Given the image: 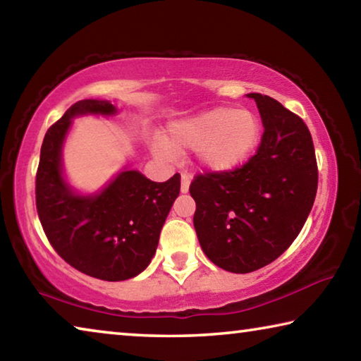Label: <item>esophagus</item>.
<instances>
[{
  "mask_svg": "<svg viewBox=\"0 0 361 361\" xmlns=\"http://www.w3.org/2000/svg\"><path fill=\"white\" fill-rule=\"evenodd\" d=\"M189 183H191V176L188 173L181 175V192H188L189 191Z\"/></svg>",
  "mask_w": 361,
  "mask_h": 361,
  "instance_id": "1",
  "label": "esophagus"
}]
</instances>
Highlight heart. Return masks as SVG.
I'll return each instance as SVG.
<instances>
[{
	"instance_id": "heart-1",
	"label": "heart",
	"mask_w": 361,
	"mask_h": 361,
	"mask_svg": "<svg viewBox=\"0 0 361 361\" xmlns=\"http://www.w3.org/2000/svg\"><path fill=\"white\" fill-rule=\"evenodd\" d=\"M259 122L253 113L232 106L175 122L170 127V145L175 149H202V162L212 170H231L245 162L259 140ZM161 157L172 159L175 151L167 143H156Z\"/></svg>"
}]
</instances>
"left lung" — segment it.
<instances>
[{
	"mask_svg": "<svg viewBox=\"0 0 361 361\" xmlns=\"http://www.w3.org/2000/svg\"><path fill=\"white\" fill-rule=\"evenodd\" d=\"M248 97L264 126L258 149L243 166L197 173L189 186L200 247L213 264L234 274L258 271L291 245L319 186L304 121L272 97Z\"/></svg>",
	"mask_w": 361,
	"mask_h": 361,
	"instance_id": "8db88e82",
	"label": "left lung"
}]
</instances>
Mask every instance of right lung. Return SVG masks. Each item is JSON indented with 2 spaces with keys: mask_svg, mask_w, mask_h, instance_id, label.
Masks as SVG:
<instances>
[{
  "mask_svg": "<svg viewBox=\"0 0 361 361\" xmlns=\"http://www.w3.org/2000/svg\"><path fill=\"white\" fill-rule=\"evenodd\" d=\"M108 102L82 100L49 127L36 172V210L49 243L60 258L85 276L119 282L138 276L156 253L159 234L180 194V173L156 183L126 170L94 197L66 186L60 149L71 118L113 114Z\"/></svg>",
  "mask_w": 361,
  "mask_h": 361,
  "instance_id": "1",
  "label": "right lung"
}]
</instances>
